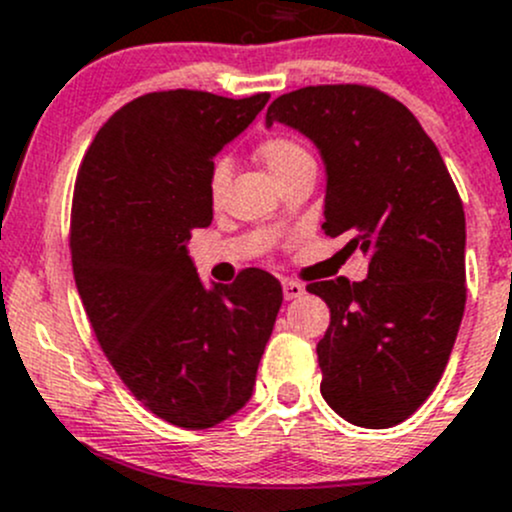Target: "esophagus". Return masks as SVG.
I'll list each match as a JSON object with an SVG mask.
<instances>
[{
  "instance_id": "1",
  "label": "esophagus",
  "mask_w": 512,
  "mask_h": 512,
  "mask_svg": "<svg viewBox=\"0 0 512 512\" xmlns=\"http://www.w3.org/2000/svg\"><path fill=\"white\" fill-rule=\"evenodd\" d=\"M305 293V288L300 286V283H295V281H283V298L286 300H295V298H300V295Z\"/></svg>"
}]
</instances>
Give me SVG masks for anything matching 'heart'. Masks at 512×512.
<instances>
[{
	"mask_svg": "<svg viewBox=\"0 0 512 512\" xmlns=\"http://www.w3.org/2000/svg\"><path fill=\"white\" fill-rule=\"evenodd\" d=\"M256 155L273 179L286 175L288 170H293L300 162L313 160L310 152L305 150L298 140L288 138V135H268V138H263ZM226 179H229V167H226L224 162H217V165L212 167V172H209V194H212V199L219 197Z\"/></svg>",
	"mask_w": 512,
	"mask_h": 512,
	"instance_id": "b5f03b06",
	"label": "heart"
}]
</instances>
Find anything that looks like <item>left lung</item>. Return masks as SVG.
<instances>
[{
    "label": "left lung",
    "instance_id": "obj_1",
    "mask_svg": "<svg viewBox=\"0 0 512 512\" xmlns=\"http://www.w3.org/2000/svg\"><path fill=\"white\" fill-rule=\"evenodd\" d=\"M325 162L328 236L370 256L360 283H310L330 308L318 342L323 399L345 421L389 429L426 402L466 308V217L412 110L370 86H308L268 105Z\"/></svg>",
    "mask_w": 512,
    "mask_h": 512
}]
</instances>
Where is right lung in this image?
Here are the masks:
<instances>
[{"mask_svg":"<svg viewBox=\"0 0 512 512\" xmlns=\"http://www.w3.org/2000/svg\"><path fill=\"white\" fill-rule=\"evenodd\" d=\"M268 98L147 93L110 115L78 170L71 261L93 333L135 399L182 429L249 402L283 303L261 268L207 288L187 251L212 224L214 157Z\"/></svg>","mask_w":512,"mask_h":512,"instance_id":"1","label":"right lung"}]
</instances>
